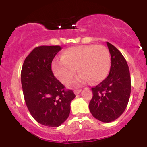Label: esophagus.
<instances>
[{"mask_svg":"<svg viewBox=\"0 0 147 147\" xmlns=\"http://www.w3.org/2000/svg\"><path fill=\"white\" fill-rule=\"evenodd\" d=\"M82 91V90L81 89H76V90H74V93L76 95H77V94H79V93H80V92Z\"/></svg>","mask_w":147,"mask_h":147,"instance_id":"1","label":"esophagus"}]
</instances>
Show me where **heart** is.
Returning a JSON list of instances; mask_svg holds the SVG:
<instances>
[{"label":"heart","mask_w":147,"mask_h":147,"mask_svg":"<svg viewBox=\"0 0 147 147\" xmlns=\"http://www.w3.org/2000/svg\"><path fill=\"white\" fill-rule=\"evenodd\" d=\"M110 55L103 45H78L67 49L61 58L54 59L52 64L54 74L58 80L65 84L74 77L76 67L80 72L74 80L68 84L76 87L91 81L98 83L107 77L110 69Z\"/></svg>","instance_id":"1"}]
</instances>
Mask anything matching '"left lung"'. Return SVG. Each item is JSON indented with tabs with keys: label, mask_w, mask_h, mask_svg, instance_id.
<instances>
[{
	"label": "left lung",
	"mask_w": 147,
	"mask_h": 147,
	"mask_svg": "<svg viewBox=\"0 0 147 147\" xmlns=\"http://www.w3.org/2000/svg\"><path fill=\"white\" fill-rule=\"evenodd\" d=\"M111 56L109 75L102 82L91 88L93 98L90 111L100 121L108 123L117 119L125 110L131 93L129 70L124 56L107 42Z\"/></svg>",
	"instance_id": "8db88e82"
}]
</instances>
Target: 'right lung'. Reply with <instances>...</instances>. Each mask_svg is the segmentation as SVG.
I'll use <instances>...</instances> for the list:
<instances>
[{"mask_svg":"<svg viewBox=\"0 0 147 147\" xmlns=\"http://www.w3.org/2000/svg\"><path fill=\"white\" fill-rule=\"evenodd\" d=\"M62 49L59 45H41L33 49L23 62L21 84L26 106L32 117L47 127H59L68 118L71 90L57 80L51 62Z\"/></svg>","mask_w":147,"mask_h":147,"instance_id":"obj_1","label":"right lung"}]
</instances>
